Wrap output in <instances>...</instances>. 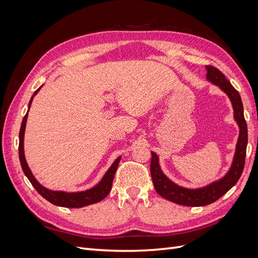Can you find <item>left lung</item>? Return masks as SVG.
Masks as SVG:
<instances>
[{
    "instance_id": "obj_1",
    "label": "left lung",
    "mask_w": 258,
    "mask_h": 258,
    "mask_svg": "<svg viewBox=\"0 0 258 258\" xmlns=\"http://www.w3.org/2000/svg\"><path fill=\"white\" fill-rule=\"evenodd\" d=\"M207 80L212 84L218 86L226 95H227L231 101L233 108V117L237 121L240 132L239 139L237 142L236 153L233 156V160L229 171L224 177L218 181L211 183L202 188L189 189L184 188L173 183L172 181L163 174L160 169L158 156L156 153L152 152L151 160V175L155 189L161 197L172 201L174 204L187 206V207H204L212 204V202L220 199L223 195L227 192L232 186H235L240 178L242 171L244 168L245 155H246V145H247V126L244 119L243 114V104L239 95V92L232 87L230 82L226 79L225 75L220 70L212 67L207 66Z\"/></svg>"
}]
</instances>
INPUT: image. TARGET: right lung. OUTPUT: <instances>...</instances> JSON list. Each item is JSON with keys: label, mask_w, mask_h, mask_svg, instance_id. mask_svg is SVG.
Listing matches in <instances>:
<instances>
[{"label": "right lung", "mask_w": 258, "mask_h": 258, "mask_svg": "<svg viewBox=\"0 0 258 258\" xmlns=\"http://www.w3.org/2000/svg\"><path fill=\"white\" fill-rule=\"evenodd\" d=\"M42 87V86H41ZM38 88L34 95L31 98L29 102V108L32 103L33 97L41 89ZM28 118V113L25 115L21 122L20 132H19V159L21 163V168L23 170V173L29 178L31 184L33 185L34 188L37 190V192L41 195L43 198L48 200L50 204L59 207H64V208H83L86 206H89L92 204H97V202L103 200L108 192L111 191L112 188V183L114 179V175L116 172V169L118 167V163L120 161V157L117 158L113 165L106 171V173L102 177V179L92 188L85 190V191H79V192H66V191H54L45 188L40 183L36 181V178L33 176L32 172L28 167V163L25 158V152H23V138H25V130H26V123Z\"/></svg>", "instance_id": "add662e5"}]
</instances>
